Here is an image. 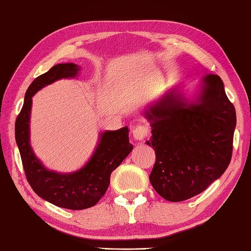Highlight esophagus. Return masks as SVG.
<instances>
[{"instance_id":"34e87169","label":"esophagus","mask_w":251,"mask_h":251,"mask_svg":"<svg viewBox=\"0 0 251 251\" xmlns=\"http://www.w3.org/2000/svg\"><path fill=\"white\" fill-rule=\"evenodd\" d=\"M150 131L147 126L137 125L132 128V136L136 140H144L146 137H148Z\"/></svg>"}]
</instances>
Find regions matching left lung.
I'll return each instance as SVG.
<instances>
[{"label": "left lung", "instance_id": "obj_1", "mask_svg": "<svg viewBox=\"0 0 251 251\" xmlns=\"http://www.w3.org/2000/svg\"><path fill=\"white\" fill-rule=\"evenodd\" d=\"M199 103L169 93L146 113L156 161L149 179L161 198L180 202L205 191L231 161L236 109L220 76L204 78Z\"/></svg>", "mask_w": 251, "mask_h": 251}]
</instances>
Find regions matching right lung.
Returning <instances> with one entry per match:
<instances>
[{
  "mask_svg": "<svg viewBox=\"0 0 251 251\" xmlns=\"http://www.w3.org/2000/svg\"><path fill=\"white\" fill-rule=\"evenodd\" d=\"M79 67L75 64H58L38 76L26 90L25 103L15 120V141L20 151L26 180L41 199L59 207L84 210L94 206L105 194L110 176L132 150L128 126L105 131L90 161L73 174H57L41 165L29 144V121L32 95L46 85L65 77H74Z\"/></svg>",
  "mask_w": 251,
  "mask_h": 251,
  "instance_id": "obj_1",
  "label": "right lung"
}]
</instances>
